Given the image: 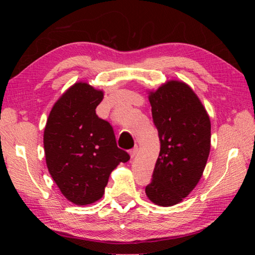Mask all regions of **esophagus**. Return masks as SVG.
<instances>
[{
    "label": "esophagus",
    "mask_w": 255,
    "mask_h": 255,
    "mask_svg": "<svg viewBox=\"0 0 255 255\" xmlns=\"http://www.w3.org/2000/svg\"><path fill=\"white\" fill-rule=\"evenodd\" d=\"M137 152H138V146L136 145V146H134L133 149H130L129 150V155H130V157H135L136 156V154H137Z\"/></svg>",
    "instance_id": "esophagus-1"
}]
</instances>
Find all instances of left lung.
Returning a JSON list of instances; mask_svg holds the SVG:
<instances>
[{
	"instance_id": "left-lung-1",
	"label": "left lung",
	"mask_w": 255,
	"mask_h": 255,
	"mask_svg": "<svg viewBox=\"0 0 255 255\" xmlns=\"http://www.w3.org/2000/svg\"><path fill=\"white\" fill-rule=\"evenodd\" d=\"M160 151L145 194L153 203L181 202L201 179L211 149V121L192 89L170 81L149 96Z\"/></svg>"
}]
</instances>
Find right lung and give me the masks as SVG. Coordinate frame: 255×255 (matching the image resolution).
Here are the masks:
<instances>
[{
	"label": "right lung",
	"instance_id": "right-lung-1",
	"mask_svg": "<svg viewBox=\"0 0 255 255\" xmlns=\"http://www.w3.org/2000/svg\"><path fill=\"white\" fill-rule=\"evenodd\" d=\"M103 92L74 84L53 106L44 128L49 172L63 195L78 205L102 198L111 172L129 159L118 148L111 123L99 118Z\"/></svg>",
	"mask_w": 255,
	"mask_h": 255
}]
</instances>
